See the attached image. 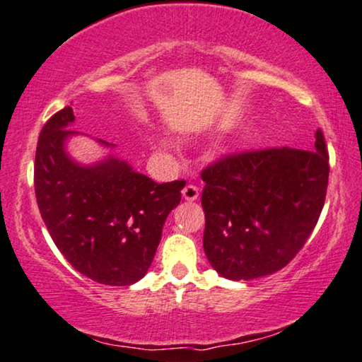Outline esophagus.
I'll return each mask as SVG.
<instances>
[{
    "label": "esophagus",
    "mask_w": 362,
    "mask_h": 362,
    "mask_svg": "<svg viewBox=\"0 0 362 362\" xmlns=\"http://www.w3.org/2000/svg\"><path fill=\"white\" fill-rule=\"evenodd\" d=\"M199 194H200L199 187L192 185V184H189L184 190H182V195H184V199L189 200V202H195L197 199H199Z\"/></svg>",
    "instance_id": "esophagus-1"
}]
</instances>
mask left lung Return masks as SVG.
Listing matches in <instances>:
<instances>
[{"instance_id": "8db88e82", "label": "left lung", "mask_w": 362, "mask_h": 362, "mask_svg": "<svg viewBox=\"0 0 362 362\" xmlns=\"http://www.w3.org/2000/svg\"><path fill=\"white\" fill-rule=\"evenodd\" d=\"M315 136V151H243L202 170L204 250L220 276H267L285 268L310 238L329 177L321 129Z\"/></svg>"}]
</instances>
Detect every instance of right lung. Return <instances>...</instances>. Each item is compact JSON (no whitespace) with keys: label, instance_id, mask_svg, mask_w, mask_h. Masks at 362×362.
Instances as JSON below:
<instances>
[{"label":"right lung","instance_id":"1","mask_svg":"<svg viewBox=\"0 0 362 362\" xmlns=\"http://www.w3.org/2000/svg\"><path fill=\"white\" fill-rule=\"evenodd\" d=\"M71 122L74 112L66 105L37 139V206L52 242L77 272L103 285L129 286L146 276L185 180L157 184L112 156L79 165L64 151L76 134L66 129Z\"/></svg>","mask_w":362,"mask_h":362}]
</instances>
